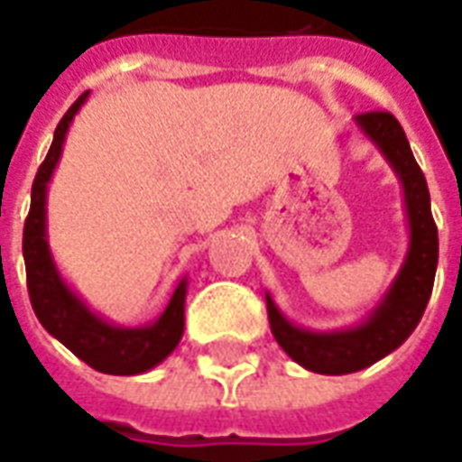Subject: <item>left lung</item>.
<instances>
[{"label":"left lung","mask_w":462,"mask_h":462,"mask_svg":"<svg viewBox=\"0 0 462 462\" xmlns=\"http://www.w3.org/2000/svg\"><path fill=\"white\" fill-rule=\"evenodd\" d=\"M357 127L380 147L395 167L411 225V247L388 295L363 325L340 332H310L287 322L267 295V318L277 345L295 363L322 375H347L373 365L411 337L430 300L438 267V227L430 212V192L412 157L408 137L390 112H363Z\"/></svg>","instance_id":"1"}]
</instances>
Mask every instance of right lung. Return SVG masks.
<instances>
[{"mask_svg": "<svg viewBox=\"0 0 462 462\" xmlns=\"http://www.w3.org/2000/svg\"><path fill=\"white\" fill-rule=\"evenodd\" d=\"M89 92L79 97L54 130V140L40 172L32 185V205H29L22 253L27 267L29 300L42 328L57 337L64 347H69L79 360L107 375H137L162 363L172 353L185 330V292L187 280H180L167 302L164 312L157 320L140 325V328H117L102 320L82 300L74 295L54 267V260L47 245L44 232V199L51 172L60 162L64 137L72 125L74 115L85 105Z\"/></svg>", "mask_w": 462, "mask_h": 462, "instance_id": "obj_1", "label": "right lung"}]
</instances>
